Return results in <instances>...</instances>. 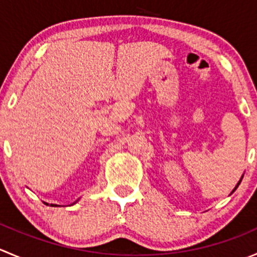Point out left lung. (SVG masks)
<instances>
[{"label":"left lung","mask_w":257,"mask_h":257,"mask_svg":"<svg viewBox=\"0 0 257 257\" xmlns=\"http://www.w3.org/2000/svg\"><path fill=\"white\" fill-rule=\"evenodd\" d=\"M242 178H243V175H242V177H241V179H240V180H239V183H237V184H236V186H235V188H234V189H232V191H231V193H234V191H235V190H236V188H237V186H239V185H240V183H241V180H242Z\"/></svg>","instance_id":"obj_1"}]
</instances>
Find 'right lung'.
Wrapping results in <instances>:
<instances>
[{
	"label": "right lung",
	"instance_id": "1",
	"mask_svg": "<svg viewBox=\"0 0 257 257\" xmlns=\"http://www.w3.org/2000/svg\"><path fill=\"white\" fill-rule=\"evenodd\" d=\"M77 201H78V200H77ZM77 201H74V203L71 204V205H74V204H76ZM51 206H59V205H57V204H51Z\"/></svg>",
	"mask_w": 257,
	"mask_h": 257
}]
</instances>
